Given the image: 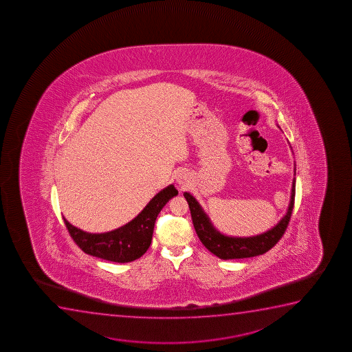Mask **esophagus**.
Listing matches in <instances>:
<instances>
[{
    "mask_svg": "<svg viewBox=\"0 0 352 352\" xmlns=\"http://www.w3.org/2000/svg\"><path fill=\"white\" fill-rule=\"evenodd\" d=\"M188 174L185 173V172H178V173L175 174V180L178 182L179 185H182V186H185L187 182H188Z\"/></svg>",
    "mask_w": 352,
    "mask_h": 352,
    "instance_id": "obj_1",
    "label": "esophagus"
}]
</instances>
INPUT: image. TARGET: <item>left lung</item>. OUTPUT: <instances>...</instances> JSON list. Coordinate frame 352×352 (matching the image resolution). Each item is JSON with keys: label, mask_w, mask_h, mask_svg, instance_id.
<instances>
[{"label": "left lung", "mask_w": 352, "mask_h": 352, "mask_svg": "<svg viewBox=\"0 0 352 352\" xmlns=\"http://www.w3.org/2000/svg\"><path fill=\"white\" fill-rule=\"evenodd\" d=\"M296 174V168H294ZM294 195H296V179L292 182L291 199L286 214L280 221L269 231L253 236H223L213 226L208 215L204 212L203 207L197 201L193 195L185 192L184 197L186 198L190 206V217L193 221L195 232L204 246L220 259H240L250 256H261L277 244L289 223L294 206Z\"/></svg>", "instance_id": "1"}]
</instances>
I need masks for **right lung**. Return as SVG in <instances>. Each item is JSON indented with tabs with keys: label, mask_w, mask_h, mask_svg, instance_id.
<instances>
[{
	"label": "right lung",
	"mask_w": 352,
	"mask_h": 352,
	"mask_svg": "<svg viewBox=\"0 0 352 352\" xmlns=\"http://www.w3.org/2000/svg\"><path fill=\"white\" fill-rule=\"evenodd\" d=\"M178 195L174 185L160 190L139 214L121 228L104 233H88L75 228L63 218L67 230L83 252L114 263H129L148 250L154 223L162 207Z\"/></svg>",
	"instance_id": "right-lung-1"
}]
</instances>
